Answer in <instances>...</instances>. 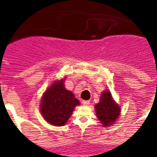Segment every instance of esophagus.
Segmentation results:
<instances>
[{"label": "esophagus", "instance_id": "34e87169", "mask_svg": "<svg viewBox=\"0 0 157 157\" xmlns=\"http://www.w3.org/2000/svg\"><path fill=\"white\" fill-rule=\"evenodd\" d=\"M82 105H86V106H87V105H90V101H82Z\"/></svg>", "mask_w": 157, "mask_h": 157}]
</instances>
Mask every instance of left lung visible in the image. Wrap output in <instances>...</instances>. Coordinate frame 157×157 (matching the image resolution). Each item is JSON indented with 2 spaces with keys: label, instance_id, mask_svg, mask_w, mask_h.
<instances>
[{
  "label": "left lung",
  "instance_id": "8db88e82",
  "mask_svg": "<svg viewBox=\"0 0 157 157\" xmlns=\"http://www.w3.org/2000/svg\"><path fill=\"white\" fill-rule=\"evenodd\" d=\"M97 117L103 127L114 124L120 115V106L113 100L109 90H105L101 95L100 102L95 105Z\"/></svg>",
  "mask_w": 157,
  "mask_h": 157
}]
</instances>
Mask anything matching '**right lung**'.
<instances>
[{
  "label": "right lung",
  "instance_id": "add662e5",
  "mask_svg": "<svg viewBox=\"0 0 157 157\" xmlns=\"http://www.w3.org/2000/svg\"><path fill=\"white\" fill-rule=\"evenodd\" d=\"M79 105L74 94L65 89L64 79H60L54 82L43 94L40 112L47 123L61 127L71 117L75 108Z\"/></svg>",
  "mask_w": 157,
  "mask_h": 157
}]
</instances>
